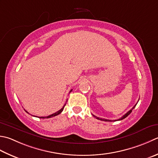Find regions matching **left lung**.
I'll list each match as a JSON object with an SVG mask.
<instances>
[{
  "label": "left lung",
  "instance_id": "obj_1",
  "mask_svg": "<svg viewBox=\"0 0 158 158\" xmlns=\"http://www.w3.org/2000/svg\"><path fill=\"white\" fill-rule=\"evenodd\" d=\"M138 101H139V100H138ZM137 103H136V104H135V106H134V107H132V109H131L130 110H129V112H127V113H126V114H125V115H123V116L121 117V118H119V119H118V120H107V119H105V118H98V117H97V116H96L93 115V114H92V116H93L94 117H95V118H97V119H98V120H103V121H110V122H112V121H117V120H123V119H124V118H125L127 116H128L129 115V114H130L131 113V112H132V110L134 109V108H135V106H136V105H137Z\"/></svg>",
  "mask_w": 158,
  "mask_h": 158
}]
</instances>
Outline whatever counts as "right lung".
I'll list each match as a JSON object with an SVG mask.
<instances>
[{"instance_id":"1","label":"right lung","mask_w":158,"mask_h":158,"mask_svg":"<svg viewBox=\"0 0 158 158\" xmlns=\"http://www.w3.org/2000/svg\"><path fill=\"white\" fill-rule=\"evenodd\" d=\"M72 90H73V89H71V90L70 91V92H72ZM65 106H66V104L64 105V106H63V107L61 108V110H60L59 111H57V112H55V113H54V114H51V115H49V116H41V117H38V118H51V117H53V116H57V115H58V114H61V112H62V111L64 110V108ZM25 112H26L27 113L29 114V112H27L26 110H25ZM36 117H38V116H36Z\"/></svg>"}]
</instances>
